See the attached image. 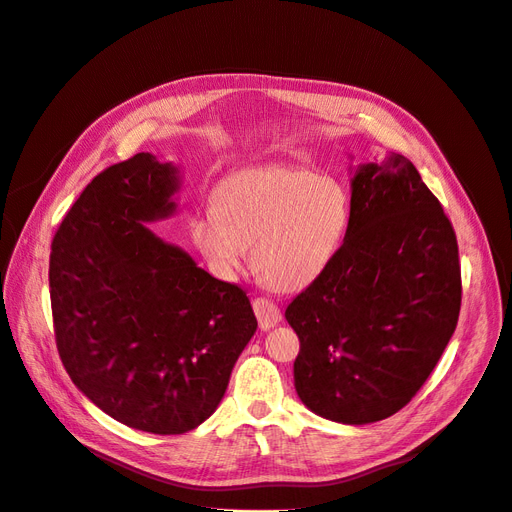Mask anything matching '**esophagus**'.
I'll return each mask as SVG.
<instances>
[{"instance_id":"34e87169","label":"esophagus","mask_w":512,"mask_h":512,"mask_svg":"<svg viewBox=\"0 0 512 512\" xmlns=\"http://www.w3.org/2000/svg\"><path fill=\"white\" fill-rule=\"evenodd\" d=\"M252 307H254V314H256V318H258V327H260L262 331H269V329H273L275 324L282 320L280 307H277L271 299L258 297V299H254Z\"/></svg>"}]
</instances>
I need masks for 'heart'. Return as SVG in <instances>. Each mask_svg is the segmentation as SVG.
<instances>
[{
    "mask_svg": "<svg viewBox=\"0 0 512 512\" xmlns=\"http://www.w3.org/2000/svg\"><path fill=\"white\" fill-rule=\"evenodd\" d=\"M213 211L192 220L196 250L211 271L235 277L252 247L269 288L301 290L329 271L346 243L352 200L346 185L297 166H256L226 177Z\"/></svg>",
    "mask_w": 512,
    "mask_h": 512,
    "instance_id": "heart-1",
    "label": "heart"
}]
</instances>
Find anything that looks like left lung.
Segmentation results:
<instances>
[{
  "label": "left lung",
  "instance_id": "obj_1",
  "mask_svg": "<svg viewBox=\"0 0 512 512\" xmlns=\"http://www.w3.org/2000/svg\"><path fill=\"white\" fill-rule=\"evenodd\" d=\"M352 222L329 271L286 307L301 350L294 389L314 414L367 425L399 412L453 337L461 307L455 230L399 153L359 164Z\"/></svg>",
  "mask_w": 512,
  "mask_h": 512
}]
</instances>
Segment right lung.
<instances>
[{"instance_id": "add662e5", "label": "right lung", "mask_w": 512, "mask_h": 512, "mask_svg": "<svg viewBox=\"0 0 512 512\" xmlns=\"http://www.w3.org/2000/svg\"><path fill=\"white\" fill-rule=\"evenodd\" d=\"M179 168L151 153L108 166L51 245L55 342L91 404L132 429L185 433L220 406L256 333L247 294L147 224L177 211Z\"/></svg>"}]
</instances>
